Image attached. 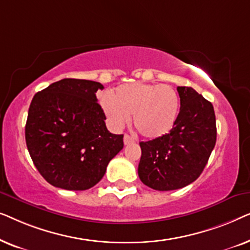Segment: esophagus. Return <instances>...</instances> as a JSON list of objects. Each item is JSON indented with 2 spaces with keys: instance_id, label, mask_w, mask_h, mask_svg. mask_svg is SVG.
Masks as SVG:
<instances>
[{
  "instance_id": "34e87169",
  "label": "esophagus",
  "mask_w": 250,
  "mask_h": 250,
  "mask_svg": "<svg viewBox=\"0 0 250 250\" xmlns=\"http://www.w3.org/2000/svg\"><path fill=\"white\" fill-rule=\"evenodd\" d=\"M135 142V139L133 138V136L128 135V134H125L124 135V145L127 146V145H131V143H134Z\"/></svg>"
}]
</instances>
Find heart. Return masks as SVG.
Masks as SVG:
<instances>
[{
	"label": "heart",
	"instance_id": "1",
	"mask_svg": "<svg viewBox=\"0 0 250 250\" xmlns=\"http://www.w3.org/2000/svg\"><path fill=\"white\" fill-rule=\"evenodd\" d=\"M109 124L122 128L133 115L140 134L157 139L168 133L179 115L180 98L169 85L141 82L122 84L101 101Z\"/></svg>",
	"mask_w": 250,
	"mask_h": 250
}]
</instances>
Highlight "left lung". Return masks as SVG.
I'll return each instance as SVG.
<instances>
[{"label":"left lung","instance_id":"obj_1","mask_svg":"<svg viewBox=\"0 0 250 250\" xmlns=\"http://www.w3.org/2000/svg\"><path fill=\"white\" fill-rule=\"evenodd\" d=\"M181 108L168 134L140 142L139 177L158 191L177 190L196 181L216 143L214 107L192 87L179 86Z\"/></svg>","mask_w":250,"mask_h":250}]
</instances>
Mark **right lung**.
I'll use <instances>...</instances> for the list:
<instances>
[{"label":"right lung","instance_id":"1","mask_svg":"<svg viewBox=\"0 0 250 250\" xmlns=\"http://www.w3.org/2000/svg\"><path fill=\"white\" fill-rule=\"evenodd\" d=\"M98 82L63 78L34 95L25 136L34 165L53 187L87 190L124 146L123 134L107 129L98 104Z\"/></svg>","mask_w":250,"mask_h":250}]
</instances>
